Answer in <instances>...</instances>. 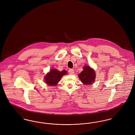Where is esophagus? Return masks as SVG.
<instances>
[{
	"instance_id": "esophagus-1",
	"label": "esophagus",
	"mask_w": 135,
	"mask_h": 135,
	"mask_svg": "<svg viewBox=\"0 0 135 135\" xmlns=\"http://www.w3.org/2000/svg\"><path fill=\"white\" fill-rule=\"evenodd\" d=\"M68 72H69V73L70 74H73L74 73V70L73 69H69Z\"/></svg>"
}]
</instances>
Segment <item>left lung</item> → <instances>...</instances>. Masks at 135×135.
<instances>
[{"instance_id":"left-lung-1","label":"left lung","mask_w":135,"mask_h":135,"mask_svg":"<svg viewBox=\"0 0 135 135\" xmlns=\"http://www.w3.org/2000/svg\"><path fill=\"white\" fill-rule=\"evenodd\" d=\"M78 77L83 84L90 85L95 81L96 74L94 70L90 66H85L84 67V70L79 74Z\"/></svg>"}]
</instances>
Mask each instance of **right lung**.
Here are the masks:
<instances>
[{"instance_id":"1","label":"right lung","mask_w":135,"mask_h":135,"mask_svg":"<svg viewBox=\"0 0 135 135\" xmlns=\"http://www.w3.org/2000/svg\"><path fill=\"white\" fill-rule=\"evenodd\" d=\"M66 70H57L56 69H51L45 75V80L46 84L50 86H56L62 77L67 74Z\"/></svg>"}]
</instances>
